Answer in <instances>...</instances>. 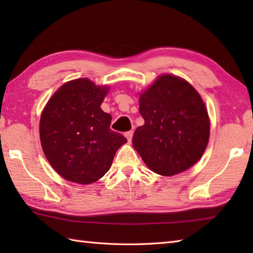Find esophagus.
<instances>
[{"instance_id": "esophagus-1", "label": "esophagus", "mask_w": 253, "mask_h": 253, "mask_svg": "<svg viewBox=\"0 0 253 253\" xmlns=\"http://www.w3.org/2000/svg\"><path fill=\"white\" fill-rule=\"evenodd\" d=\"M132 135H133V131H127L126 133H125V137L127 138V140H128V142H130L131 141V139H132Z\"/></svg>"}]
</instances>
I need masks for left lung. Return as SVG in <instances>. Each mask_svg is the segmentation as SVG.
Instances as JSON below:
<instances>
[{"instance_id": "1", "label": "left lung", "mask_w": 253, "mask_h": 253, "mask_svg": "<svg viewBox=\"0 0 253 253\" xmlns=\"http://www.w3.org/2000/svg\"><path fill=\"white\" fill-rule=\"evenodd\" d=\"M144 120L132 137V146L154 173L174 176L201 159L210 138L206 104L184 78L162 74L139 94Z\"/></svg>"}]
</instances>
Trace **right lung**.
Returning <instances> with one entry per match:
<instances>
[{
    "mask_svg": "<svg viewBox=\"0 0 253 253\" xmlns=\"http://www.w3.org/2000/svg\"><path fill=\"white\" fill-rule=\"evenodd\" d=\"M110 85L88 78L67 82L42 110L39 124L43 153L64 179L89 185L110 169L116 151L127 139L110 129L112 116L101 104Z\"/></svg>",
    "mask_w": 253,
    "mask_h": 253,
    "instance_id": "1",
    "label": "right lung"
}]
</instances>
